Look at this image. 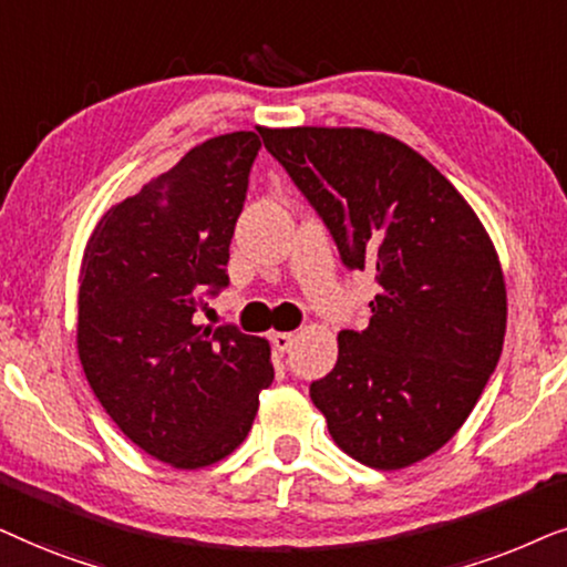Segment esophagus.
I'll use <instances>...</instances> for the list:
<instances>
[{
  "instance_id": "obj_1",
  "label": "esophagus",
  "mask_w": 567,
  "mask_h": 567,
  "mask_svg": "<svg viewBox=\"0 0 567 567\" xmlns=\"http://www.w3.org/2000/svg\"><path fill=\"white\" fill-rule=\"evenodd\" d=\"M292 342H296V334H290V331H275V334H271V344H275V350L279 352H288Z\"/></svg>"
}]
</instances>
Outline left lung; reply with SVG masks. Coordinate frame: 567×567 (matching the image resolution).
<instances>
[{"label": "left lung", "mask_w": 567, "mask_h": 567, "mask_svg": "<svg viewBox=\"0 0 567 567\" xmlns=\"http://www.w3.org/2000/svg\"><path fill=\"white\" fill-rule=\"evenodd\" d=\"M350 269L379 282L311 399L344 454L404 470L446 446L493 375L505 282L485 225L410 145L358 126L261 130Z\"/></svg>", "instance_id": "8db88e82"}]
</instances>
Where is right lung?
I'll use <instances>...</instances> for the list:
<instances>
[{"mask_svg": "<svg viewBox=\"0 0 567 567\" xmlns=\"http://www.w3.org/2000/svg\"><path fill=\"white\" fill-rule=\"evenodd\" d=\"M256 132L220 134L113 205L85 246L78 352L90 389L132 443L176 470L233 454L275 379L269 342L194 313L228 288Z\"/></svg>", "mask_w": 567, "mask_h": 567, "instance_id": "obj_1", "label": "right lung"}]
</instances>
